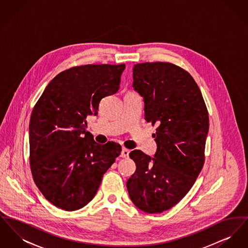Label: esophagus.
Instances as JSON below:
<instances>
[{
    "label": "esophagus",
    "mask_w": 248,
    "mask_h": 248,
    "mask_svg": "<svg viewBox=\"0 0 248 248\" xmlns=\"http://www.w3.org/2000/svg\"><path fill=\"white\" fill-rule=\"evenodd\" d=\"M129 150H127V149H125V148H123V150H122V152H121L120 156H121V157H123V158H127V157H128V155H129Z\"/></svg>",
    "instance_id": "esophagus-1"
}]
</instances>
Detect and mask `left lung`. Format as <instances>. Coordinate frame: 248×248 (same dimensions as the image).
Segmentation results:
<instances>
[{
  "label": "left lung",
  "mask_w": 248,
  "mask_h": 248,
  "mask_svg": "<svg viewBox=\"0 0 248 248\" xmlns=\"http://www.w3.org/2000/svg\"><path fill=\"white\" fill-rule=\"evenodd\" d=\"M133 87L143 97L146 121L158 125L157 150L154 157L137 150L130 153L137 169L126 187L139 209L162 213L188 193L200 174L208 112L197 83L174 64L135 65Z\"/></svg>",
  "instance_id": "obj_1"
}]
</instances>
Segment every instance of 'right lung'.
I'll list each match as a JSON object with an SVG mask.
<instances>
[{"label": "right lung", "mask_w": 248, "mask_h": 248, "mask_svg": "<svg viewBox=\"0 0 248 248\" xmlns=\"http://www.w3.org/2000/svg\"><path fill=\"white\" fill-rule=\"evenodd\" d=\"M121 65H84L62 71L45 89L30 121V164L37 187L65 211L92 200L122 147L98 144L86 132V118L118 91Z\"/></svg>", "instance_id": "1"}]
</instances>
